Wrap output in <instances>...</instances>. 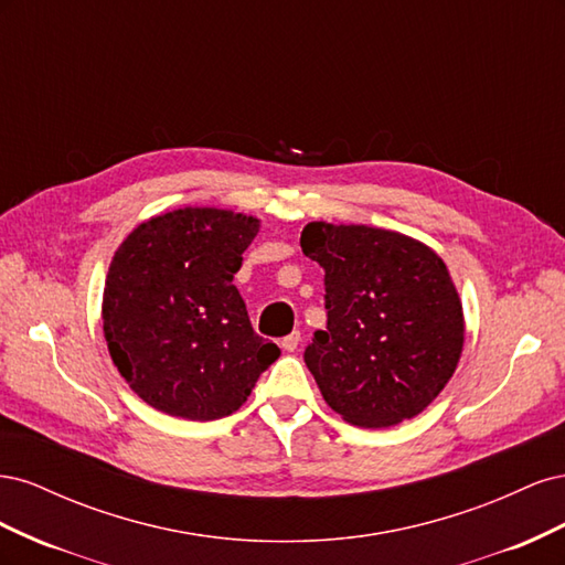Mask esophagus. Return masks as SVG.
Masks as SVG:
<instances>
[{"instance_id": "esophagus-1", "label": "esophagus", "mask_w": 565, "mask_h": 565, "mask_svg": "<svg viewBox=\"0 0 565 565\" xmlns=\"http://www.w3.org/2000/svg\"><path fill=\"white\" fill-rule=\"evenodd\" d=\"M299 341H301V332H299V330H295L292 334L282 337L280 344H282V349H285V351H295V349L299 347Z\"/></svg>"}]
</instances>
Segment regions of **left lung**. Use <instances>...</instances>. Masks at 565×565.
<instances>
[{"mask_svg": "<svg viewBox=\"0 0 565 565\" xmlns=\"http://www.w3.org/2000/svg\"><path fill=\"white\" fill-rule=\"evenodd\" d=\"M301 249L324 270L328 328L303 351L324 403L365 429L419 415L465 344L446 264L407 235L324 221L303 228Z\"/></svg>", "mask_w": 565, "mask_h": 565, "instance_id": "8db88e82", "label": "left lung"}]
</instances>
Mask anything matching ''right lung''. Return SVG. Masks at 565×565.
Segmentation results:
<instances>
[{"mask_svg":"<svg viewBox=\"0 0 565 565\" xmlns=\"http://www.w3.org/2000/svg\"><path fill=\"white\" fill-rule=\"evenodd\" d=\"M259 218L214 207L152 216L113 256L104 334L119 374L160 413L193 422L241 407L280 349L252 330L233 285Z\"/></svg>","mask_w":565,"mask_h":565,"instance_id":"right-lung-1","label":"right lung"}]
</instances>
